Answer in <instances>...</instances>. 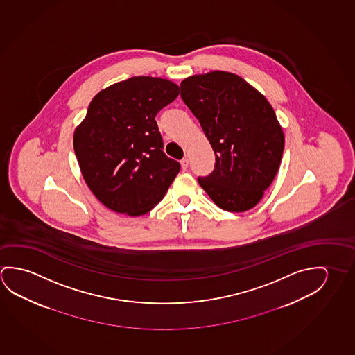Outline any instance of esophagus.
<instances>
[{
	"mask_svg": "<svg viewBox=\"0 0 355 355\" xmlns=\"http://www.w3.org/2000/svg\"><path fill=\"white\" fill-rule=\"evenodd\" d=\"M181 164V169L184 170L185 171L187 168H189V159H182L180 162Z\"/></svg>",
	"mask_w": 355,
	"mask_h": 355,
	"instance_id": "esophagus-1",
	"label": "esophagus"
}]
</instances>
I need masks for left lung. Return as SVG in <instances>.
<instances>
[{"mask_svg":"<svg viewBox=\"0 0 355 355\" xmlns=\"http://www.w3.org/2000/svg\"><path fill=\"white\" fill-rule=\"evenodd\" d=\"M180 89L216 155L214 171L198 184L220 209H253L275 178L285 144L270 103L241 76L218 70L186 78Z\"/></svg>","mask_w":355,"mask_h":355,"instance_id":"1","label":"left lung"}]
</instances>
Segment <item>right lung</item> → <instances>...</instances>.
<instances>
[{
  "mask_svg": "<svg viewBox=\"0 0 355 355\" xmlns=\"http://www.w3.org/2000/svg\"><path fill=\"white\" fill-rule=\"evenodd\" d=\"M179 96L170 80L135 76L100 91L73 133L81 174L100 202L128 216L154 209L180 171L163 152L157 113Z\"/></svg>",
  "mask_w": 355,
  "mask_h": 355,
  "instance_id": "right-lung-1",
  "label": "right lung"
}]
</instances>
